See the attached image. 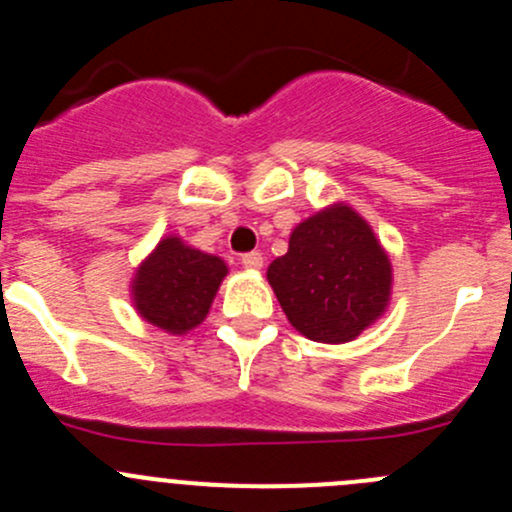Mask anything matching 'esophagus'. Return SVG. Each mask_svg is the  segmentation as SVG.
<instances>
[{
  "label": "esophagus",
  "instance_id": "esophagus-1",
  "mask_svg": "<svg viewBox=\"0 0 512 512\" xmlns=\"http://www.w3.org/2000/svg\"><path fill=\"white\" fill-rule=\"evenodd\" d=\"M262 262H265L262 252H245V255H242V265H245L247 270H260Z\"/></svg>",
  "mask_w": 512,
  "mask_h": 512
}]
</instances>
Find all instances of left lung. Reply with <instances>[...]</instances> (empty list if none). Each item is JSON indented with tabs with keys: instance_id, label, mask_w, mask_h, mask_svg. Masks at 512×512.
<instances>
[{
	"instance_id": "obj_1",
	"label": "left lung",
	"mask_w": 512,
	"mask_h": 512,
	"mask_svg": "<svg viewBox=\"0 0 512 512\" xmlns=\"http://www.w3.org/2000/svg\"><path fill=\"white\" fill-rule=\"evenodd\" d=\"M267 280L297 332L342 344L384 312L391 265L371 227L337 205L294 227L287 255L272 262Z\"/></svg>"
}]
</instances>
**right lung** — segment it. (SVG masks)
<instances>
[{
    "label": "right lung",
    "instance_id": "right-lung-1",
    "mask_svg": "<svg viewBox=\"0 0 512 512\" xmlns=\"http://www.w3.org/2000/svg\"><path fill=\"white\" fill-rule=\"evenodd\" d=\"M225 275L220 257L185 247L178 237H165L133 280L136 309L146 322L183 334L203 322Z\"/></svg>",
    "mask_w": 512,
    "mask_h": 512
}]
</instances>
